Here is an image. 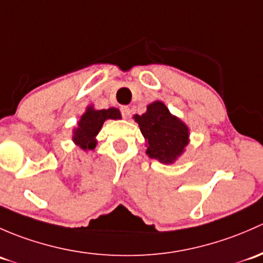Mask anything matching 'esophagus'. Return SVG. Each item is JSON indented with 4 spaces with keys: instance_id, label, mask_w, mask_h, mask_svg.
<instances>
[{
    "instance_id": "esophagus-1",
    "label": "esophagus",
    "mask_w": 263,
    "mask_h": 263,
    "mask_svg": "<svg viewBox=\"0 0 263 263\" xmlns=\"http://www.w3.org/2000/svg\"><path fill=\"white\" fill-rule=\"evenodd\" d=\"M120 111H121V115H123L124 119H128L129 116H130V107H128V106H121Z\"/></svg>"
}]
</instances>
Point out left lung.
I'll return each mask as SVG.
<instances>
[{
    "mask_svg": "<svg viewBox=\"0 0 263 263\" xmlns=\"http://www.w3.org/2000/svg\"><path fill=\"white\" fill-rule=\"evenodd\" d=\"M147 142L145 153L161 163H173L189 144V128L173 116L162 101L147 106L143 115H134Z\"/></svg>",
    "mask_w": 263,
    "mask_h": 263,
    "instance_id": "1",
    "label": "left lung"
}]
</instances>
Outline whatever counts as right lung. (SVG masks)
Instances as JSON below:
<instances>
[{"mask_svg": "<svg viewBox=\"0 0 263 263\" xmlns=\"http://www.w3.org/2000/svg\"><path fill=\"white\" fill-rule=\"evenodd\" d=\"M120 111L115 107L107 110H95L92 106L86 109V112L81 116L78 126L73 130L72 140L81 149L92 151L97 144L96 135L102 128L107 119H120Z\"/></svg>", "mask_w": 263, "mask_h": 263, "instance_id": "obj_1", "label": "right lung"}]
</instances>
